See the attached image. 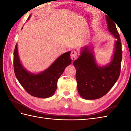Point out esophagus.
<instances>
[{
	"mask_svg": "<svg viewBox=\"0 0 131 131\" xmlns=\"http://www.w3.org/2000/svg\"><path fill=\"white\" fill-rule=\"evenodd\" d=\"M77 54H78V53L76 51H73L72 52H71V54H70L71 59H72L73 61L75 60V59L77 58Z\"/></svg>",
	"mask_w": 131,
	"mask_h": 131,
	"instance_id": "esophagus-1",
	"label": "esophagus"
}]
</instances>
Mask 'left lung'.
<instances>
[{"mask_svg":"<svg viewBox=\"0 0 131 131\" xmlns=\"http://www.w3.org/2000/svg\"><path fill=\"white\" fill-rule=\"evenodd\" d=\"M106 21L108 31L116 39L110 61L104 66L99 64L94 47L88 43L81 47L80 55L73 62L78 92L85 100H97L104 96L115 84L120 74L122 45L119 34L113 20L106 16Z\"/></svg>","mask_w":131,"mask_h":131,"instance_id":"8db88e82","label":"left lung"}]
</instances>
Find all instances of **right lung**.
Returning <instances> with one entry per match:
<instances>
[{
	"mask_svg": "<svg viewBox=\"0 0 131 131\" xmlns=\"http://www.w3.org/2000/svg\"><path fill=\"white\" fill-rule=\"evenodd\" d=\"M30 16L31 15L28 20ZM70 53L71 51H68L63 53L45 70L40 73H34L29 72L22 65L16 43L14 52V67L16 77L31 96L41 98H49L53 96L57 89L59 78L64 72L66 67L72 63Z\"/></svg>",
	"mask_w": 131,
	"mask_h": 131,
	"instance_id": "add662e5",
	"label": "right lung"
}]
</instances>
